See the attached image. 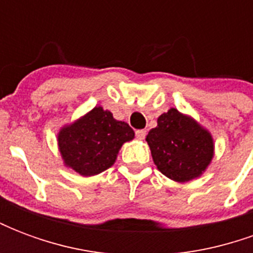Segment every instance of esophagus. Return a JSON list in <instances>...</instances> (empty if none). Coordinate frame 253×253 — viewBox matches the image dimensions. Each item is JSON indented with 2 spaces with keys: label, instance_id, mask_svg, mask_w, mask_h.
<instances>
[{
  "label": "esophagus",
  "instance_id": "1",
  "mask_svg": "<svg viewBox=\"0 0 253 253\" xmlns=\"http://www.w3.org/2000/svg\"><path fill=\"white\" fill-rule=\"evenodd\" d=\"M135 135H137L138 139H145V137H146V130H137Z\"/></svg>",
  "mask_w": 253,
  "mask_h": 253
}]
</instances>
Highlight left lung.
Instances as JSON below:
<instances>
[{
    "instance_id": "1",
    "label": "left lung",
    "mask_w": 253,
    "mask_h": 253,
    "mask_svg": "<svg viewBox=\"0 0 253 253\" xmlns=\"http://www.w3.org/2000/svg\"><path fill=\"white\" fill-rule=\"evenodd\" d=\"M146 141L157 169L179 183L199 177L214 154L210 132L175 108L160 116Z\"/></svg>"
}]
</instances>
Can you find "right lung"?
<instances>
[{"label": "right lung", "instance_id": "right-lung-1", "mask_svg": "<svg viewBox=\"0 0 253 253\" xmlns=\"http://www.w3.org/2000/svg\"><path fill=\"white\" fill-rule=\"evenodd\" d=\"M134 138L126 122L114 119L101 107L63 127L58 134V146L65 165L83 176H93L115 163L122 145Z\"/></svg>", "mask_w": 253, "mask_h": 253}]
</instances>
